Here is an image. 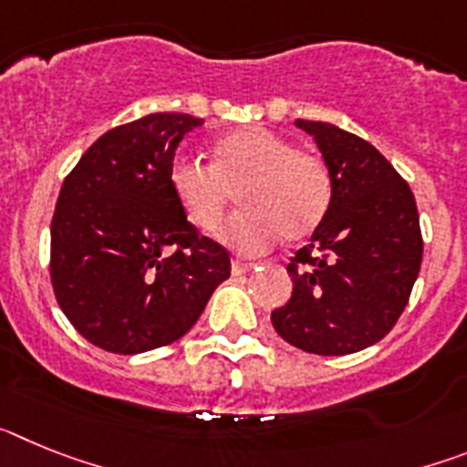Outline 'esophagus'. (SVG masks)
Here are the masks:
<instances>
[{
    "label": "esophagus",
    "instance_id": "esophagus-1",
    "mask_svg": "<svg viewBox=\"0 0 467 467\" xmlns=\"http://www.w3.org/2000/svg\"><path fill=\"white\" fill-rule=\"evenodd\" d=\"M254 266H257V264L241 262V259H234V262H231V274H234V275H243V274H247V271H253Z\"/></svg>",
    "mask_w": 467,
    "mask_h": 467
}]
</instances>
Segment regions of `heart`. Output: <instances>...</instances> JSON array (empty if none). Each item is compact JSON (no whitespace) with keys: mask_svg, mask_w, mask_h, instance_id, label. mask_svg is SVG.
<instances>
[{"mask_svg":"<svg viewBox=\"0 0 467 467\" xmlns=\"http://www.w3.org/2000/svg\"><path fill=\"white\" fill-rule=\"evenodd\" d=\"M168 187L189 224L203 234L220 229L231 196H236L243 213L226 226L224 241L241 253L269 250L280 236L287 243L304 241L320 226L332 198L323 161L262 126L217 140L210 168L175 159Z\"/></svg>","mask_w":467,"mask_h":467,"instance_id":"heart-1","label":"heart"}]
</instances>
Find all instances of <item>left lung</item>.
Segmentation results:
<instances>
[{
	"instance_id": "8db88e82",
	"label": "left lung",
	"mask_w": 467,
	"mask_h": 467,
	"mask_svg": "<svg viewBox=\"0 0 467 467\" xmlns=\"http://www.w3.org/2000/svg\"><path fill=\"white\" fill-rule=\"evenodd\" d=\"M295 126L316 140L332 198L287 264L292 296L271 323L306 353L348 356L381 341L410 301L423 257L419 210L377 147L332 123L296 119Z\"/></svg>"
}]
</instances>
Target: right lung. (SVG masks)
Instances as JSON below:
<instances>
[{
  "instance_id": "obj_1",
  "label": "right lung",
  "mask_w": 467,
  "mask_h": 467,
  "mask_svg": "<svg viewBox=\"0 0 467 467\" xmlns=\"http://www.w3.org/2000/svg\"><path fill=\"white\" fill-rule=\"evenodd\" d=\"M203 119L159 111L111 128L63 182L51 283L74 329L121 356L172 344L229 278L224 247L187 222L168 187L177 144Z\"/></svg>"
}]
</instances>
